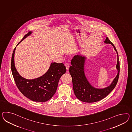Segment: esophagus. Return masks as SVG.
Segmentation results:
<instances>
[{
  "mask_svg": "<svg viewBox=\"0 0 132 132\" xmlns=\"http://www.w3.org/2000/svg\"><path fill=\"white\" fill-rule=\"evenodd\" d=\"M65 67H66L67 70H68L69 69V64H68V63H66V64H65Z\"/></svg>",
  "mask_w": 132,
  "mask_h": 132,
  "instance_id": "esophagus-1",
  "label": "esophagus"
}]
</instances>
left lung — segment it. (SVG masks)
Listing matches in <instances>:
<instances>
[{"label": "left lung", "mask_w": 132, "mask_h": 132, "mask_svg": "<svg viewBox=\"0 0 132 132\" xmlns=\"http://www.w3.org/2000/svg\"><path fill=\"white\" fill-rule=\"evenodd\" d=\"M106 44H112L117 54L116 69L118 73L110 86L103 88L92 86L88 82L84 72L85 62L86 57L80 55H75L71 60L69 73L72 78L73 88L75 94L78 100L85 102H94L101 101L110 93L117 83L120 72V62L118 54L114 45L106 37L104 42Z\"/></svg>", "instance_id": "obj_1"}]
</instances>
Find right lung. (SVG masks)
Instances as JSON below:
<instances>
[{"label":"right lung","mask_w":132,"mask_h":132,"mask_svg":"<svg viewBox=\"0 0 132 132\" xmlns=\"http://www.w3.org/2000/svg\"><path fill=\"white\" fill-rule=\"evenodd\" d=\"M29 31L26 34L17 45L25 38L31 34ZM14 50L11 68L14 81L18 89L25 97L36 102H45L49 100L56 91L58 82L61 76L66 72V68L63 63H52L48 71L39 78L27 79L21 77L18 72L14 64Z\"/></svg>","instance_id":"add662e5"}]
</instances>
